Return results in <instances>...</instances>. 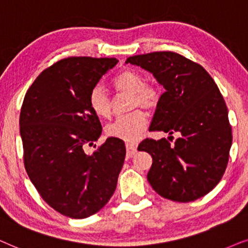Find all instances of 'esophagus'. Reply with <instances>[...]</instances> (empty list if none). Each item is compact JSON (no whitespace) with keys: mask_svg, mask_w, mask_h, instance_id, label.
<instances>
[{"mask_svg":"<svg viewBox=\"0 0 248 248\" xmlns=\"http://www.w3.org/2000/svg\"><path fill=\"white\" fill-rule=\"evenodd\" d=\"M126 148H127V154L131 156L137 152V145L134 143H127L126 144Z\"/></svg>","mask_w":248,"mask_h":248,"instance_id":"34e87169","label":"esophagus"}]
</instances>
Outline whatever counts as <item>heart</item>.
I'll return each mask as SVG.
<instances>
[{
	"label": "heart",
	"instance_id": "obj_1",
	"mask_svg": "<svg viewBox=\"0 0 248 248\" xmlns=\"http://www.w3.org/2000/svg\"><path fill=\"white\" fill-rule=\"evenodd\" d=\"M118 92H124L133 95L131 108L141 107L152 108L158 102V92L153 86L145 84L144 76L133 69L120 72L112 81ZM88 104L91 110L98 118H108L111 115V102L101 86L92 88ZM147 128V118L143 111H134L131 113L118 118L107 127V134L111 137L120 138L127 141H136L143 136Z\"/></svg>",
	"mask_w": 248,
	"mask_h": 248
}]
</instances>
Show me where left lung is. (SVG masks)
Returning a JSON list of instances; mask_svg holds the SVG:
<instances>
[{
    "label": "left lung",
    "mask_w": 248,
    "mask_h": 248,
    "mask_svg": "<svg viewBox=\"0 0 248 248\" xmlns=\"http://www.w3.org/2000/svg\"><path fill=\"white\" fill-rule=\"evenodd\" d=\"M126 63L151 72L166 90L150 129L178 135L173 145L166 138L140 144L138 150L153 158L148 183L174 202L206 195L222 178L232 143L228 108L217 84L202 65L174 52L135 55Z\"/></svg>",
    "instance_id": "1"
}]
</instances>
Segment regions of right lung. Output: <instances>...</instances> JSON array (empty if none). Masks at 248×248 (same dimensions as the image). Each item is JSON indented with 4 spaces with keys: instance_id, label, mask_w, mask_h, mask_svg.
Listing matches in <instances>:
<instances>
[{
    "instance_id": "1",
    "label": "right lung",
    "mask_w": 248,
    "mask_h": 248,
    "mask_svg": "<svg viewBox=\"0 0 248 248\" xmlns=\"http://www.w3.org/2000/svg\"><path fill=\"white\" fill-rule=\"evenodd\" d=\"M114 58H68L45 69L26 93L19 126L25 168L42 199L72 219L98 212L113 195L126 146L108 137L93 154L102 134L88 96ZM95 146V145H94Z\"/></svg>"
}]
</instances>
